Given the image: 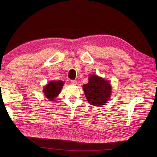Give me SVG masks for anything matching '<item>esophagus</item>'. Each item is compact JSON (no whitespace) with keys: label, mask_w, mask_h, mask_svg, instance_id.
Returning a JSON list of instances; mask_svg holds the SVG:
<instances>
[{"label":"esophagus","mask_w":157,"mask_h":157,"mask_svg":"<svg viewBox=\"0 0 157 157\" xmlns=\"http://www.w3.org/2000/svg\"><path fill=\"white\" fill-rule=\"evenodd\" d=\"M71 83L72 85H76L77 84V81L76 80H71Z\"/></svg>","instance_id":"1"}]
</instances>
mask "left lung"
<instances>
[{
  "instance_id": "left-lung-1",
  "label": "left lung",
  "mask_w": 157,
  "mask_h": 157,
  "mask_svg": "<svg viewBox=\"0 0 157 157\" xmlns=\"http://www.w3.org/2000/svg\"><path fill=\"white\" fill-rule=\"evenodd\" d=\"M83 88L88 103L92 105H104L111 97V86L109 82L95 74L89 76L88 83L83 85Z\"/></svg>"
}]
</instances>
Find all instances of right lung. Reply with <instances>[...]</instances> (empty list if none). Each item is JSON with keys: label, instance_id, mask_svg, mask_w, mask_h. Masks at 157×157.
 I'll return each instance as SVG.
<instances>
[{"label": "right lung", "instance_id": "1", "mask_svg": "<svg viewBox=\"0 0 157 157\" xmlns=\"http://www.w3.org/2000/svg\"><path fill=\"white\" fill-rule=\"evenodd\" d=\"M63 85L62 81H53L44 88L43 92L49 101H53L56 97L59 95Z\"/></svg>", "mask_w": 157, "mask_h": 157}]
</instances>
